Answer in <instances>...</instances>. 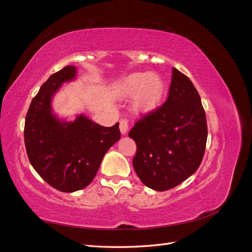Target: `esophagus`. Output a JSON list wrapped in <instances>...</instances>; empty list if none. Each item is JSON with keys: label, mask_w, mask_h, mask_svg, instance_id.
<instances>
[{"label": "esophagus", "mask_w": 252, "mask_h": 252, "mask_svg": "<svg viewBox=\"0 0 252 252\" xmlns=\"http://www.w3.org/2000/svg\"><path fill=\"white\" fill-rule=\"evenodd\" d=\"M128 120L127 119H121L120 120V131L122 134H126L128 131Z\"/></svg>", "instance_id": "esophagus-1"}]
</instances>
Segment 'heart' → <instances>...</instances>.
<instances>
[{"label": "heart", "instance_id": "obj_1", "mask_svg": "<svg viewBox=\"0 0 252 252\" xmlns=\"http://www.w3.org/2000/svg\"><path fill=\"white\" fill-rule=\"evenodd\" d=\"M164 89V81L158 74L138 72L122 80L117 87V93L122 98L134 95V110L140 113H149L161 102Z\"/></svg>", "mask_w": 252, "mask_h": 252}]
</instances>
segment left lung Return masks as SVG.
Listing matches in <instances>:
<instances>
[{
  "label": "left lung",
  "instance_id": "8db88e82",
  "mask_svg": "<svg viewBox=\"0 0 252 252\" xmlns=\"http://www.w3.org/2000/svg\"><path fill=\"white\" fill-rule=\"evenodd\" d=\"M207 134L199 93L173 68L166 102L143 116L128 133L136 144L132 164L143 184L165 191L187 180L201 165Z\"/></svg>",
  "mask_w": 252,
  "mask_h": 252
}]
</instances>
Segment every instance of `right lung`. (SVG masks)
<instances>
[{
  "label": "right lung",
  "instance_id": "obj_1",
  "mask_svg": "<svg viewBox=\"0 0 252 252\" xmlns=\"http://www.w3.org/2000/svg\"><path fill=\"white\" fill-rule=\"evenodd\" d=\"M75 75L74 66H66L50 75L30 103L24 128L30 164L45 182L63 192L88 186L106 152L121 138L119 123L104 127L84 114L67 122L53 113V95Z\"/></svg>",
  "mask_w": 252,
  "mask_h": 252
}]
</instances>
